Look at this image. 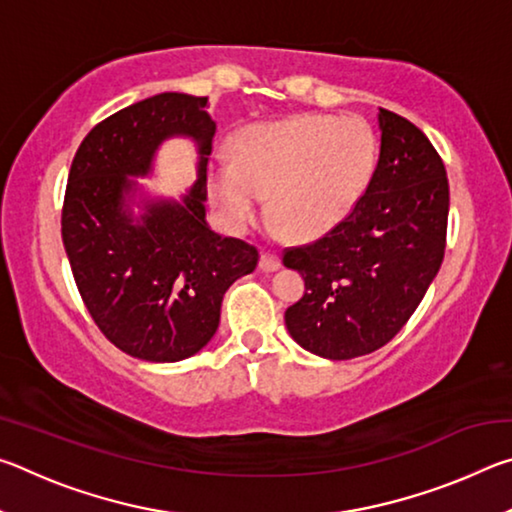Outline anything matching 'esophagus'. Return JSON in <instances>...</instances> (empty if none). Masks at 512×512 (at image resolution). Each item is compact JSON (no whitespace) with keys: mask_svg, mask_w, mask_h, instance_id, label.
<instances>
[{"mask_svg":"<svg viewBox=\"0 0 512 512\" xmlns=\"http://www.w3.org/2000/svg\"><path fill=\"white\" fill-rule=\"evenodd\" d=\"M259 268L266 273L277 271V268H280V257L271 253V250H262V257H259Z\"/></svg>","mask_w":512,"mask_h":512,"instance_id":"obj_1","label":"esophagus"}]
</instances>
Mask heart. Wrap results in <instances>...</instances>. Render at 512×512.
<instances>
[{
	"label": "heart",
	"mask_w": 512,
	"mask_h": 512,
	"mask_svg": "<svg viewBox=\"0 0 512 512\" xmlns=\"http://www.w3.org/2000/svg\"><path fill=\"white\" fill-rule=\"evenodd\" d=\"M377 164V140L357 117L262 121L232 140V160L207 169V196L223 225L244 232L262 212L291 239L327 235L352 212Z\"/></svg>",
	"instance_id": "b5f03b06"
}]
</instances>
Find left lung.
I'll return each mask as SVG.
<instances>
[{"mask_svg": "<svg viewBox=\"0 0 512 512\" xmlns=\"http://www.w3.org/2000/svg\"><path fill=\"white\" fill-rule=\"evenodd\" d=\"M381 146L357 205L282 262L305 280L284 311L300 348L343 361L379 350L418 309L445 257L449 183L438 151L409 119L379 108Z\"/></svg>", "mask_w": 512, "mask_h": 512, "instance_id": "1", "label": "left lung"}]
</instances>
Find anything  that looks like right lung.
I'll return each instance as SVG.
<instances>
[{"mask_svg": "<svg viewBox=\"0 0 512 512\" xmlns=\"http://www.w3.org/2000/svg\"><path fill=\"white\" fill-rule=\"evenodd\" d=\"M214 131L207 97L162 92L94 126L69 169L60 225L76 287L103 336L135 359L173 363L203 350L225 291L257 266L255 246L205 221ZM169 136L199 149V178L180 202L144 195L132 180L148 175Z\"/></svg>", "mask_w": 512, "mask_h": 512, "instance_id": "1", "label": "right lung"}]
</instances>
